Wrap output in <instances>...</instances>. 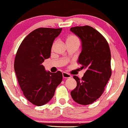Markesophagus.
<instances>
[{"label": "esophagus", "instance_id": "34e87169", "mask_svg": "<svg viewBox=\"0 0 128 128\" xmlns=\"http://www.w3.org/2000/svg\"><path fill=\"white\" fill-rule=\"evenodd\" d=\"M62 74L64 78H70L71 77H72V75H71L70 74L66 73V72H63Z\"/></svg>", "mask_w": 128, "mask_h": 128}]
</instances>
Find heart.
<instances>
[{
  "label": "heart",
  "mask_w": 128,
  "mask_h": 128,
  "mask_svg": "<svg viewBox=\"0 0 128 128\" xmlns=\"http://www.w3.org/2000/svg\"><path fill=\"white\" fill-rule=\"evenodd\" d=\"M70 42L80 43L79 39L78 38V37H77V36H74V35H70V36H69L68 38H67L66 42ZM55 44H56V42H55L54 43V44H53L52 48L54 47V46L55 45Z\"/></svg>",
  "instance_id": "obj_1"
}]
</instances>
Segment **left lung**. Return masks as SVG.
I'll return each instance as SVG.
<instances>
[{"label": "left lung", "instance_id": "left-lung-1", "mask_svg": "<svg viewBox=\"0 0 128 128\" xmlns=\"http://www.w3.org/2000/svg\"><path fill=\"white\" fill-rule=\"evenodd\" d=\"M70 30L82 40L78 64L86 70L82 79L73 76L77 85L71 96L78 104L87 105L102 96L111 77V52L105 38L92 26H74Z\"/></svg>", "mask_w": 128, "mask_h": 128}]
</instances>
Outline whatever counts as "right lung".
<instances>
[{"label": "right lung", "instance_id": "obj_1", "mask_svg": "<svg viewBox=\"0 0 128 128\" xmlns=\"http://www.w3.org/2000/svg\"><path fill=\"white\" fill-rule=\"evenodd\" d=\"M62 28H39L28 34L16 54L14 70L25 98L40 106L50 102L62 81V73L46 72L42 64L50 58L52 46Z\"/></svg>", "mask_w": 128, "mask_h": 128}]
</instances>
